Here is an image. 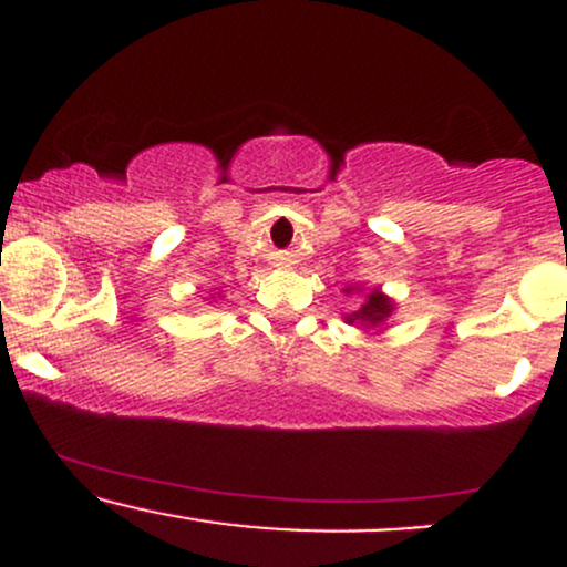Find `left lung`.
I'll return each mask as SVG.
<instances>
[{
	"instance_id": "obj_1",
	"label": "left lung",
	"mask_w": 567,
	"mask_h": 567,
	"mask_svg": "<svg viewBox=\"0 0 567 567\" xmlns=\"http://www.w3.org/2000/svg\"><path fill=\"white\" fill-rule=\"evenodd\" d=\"M392 315V301H389L386 296H381L379 290L368 292V301L362 303V309H357L354 315H349L347 320L349 322H368V324H379L386 320V317Z\"/></svg>"
}]
</instances>
